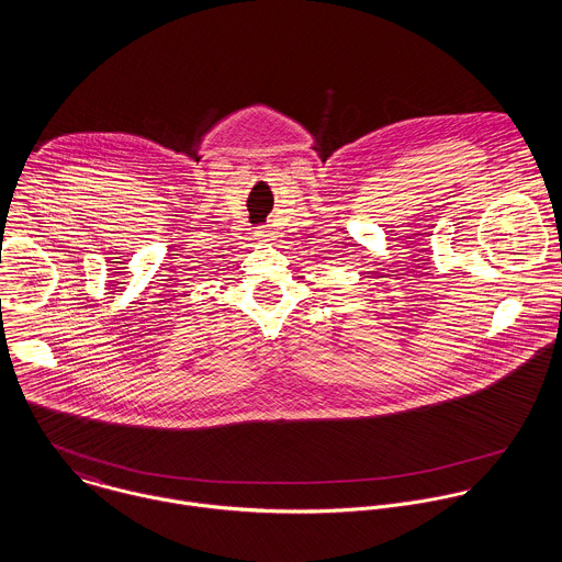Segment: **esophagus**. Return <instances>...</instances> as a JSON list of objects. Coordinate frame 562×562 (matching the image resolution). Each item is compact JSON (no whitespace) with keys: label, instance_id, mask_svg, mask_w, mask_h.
<instances>
[{"label":"esophagus","instance_id":"obj_1","mask_svg":"<svg viewBox=\"0 0 562 562\" xmlns=\"http://www.w3.org/2000/svg\"><path fill=\"white\" fill-rule=\"evenodd\" d=\"M256 236H258V240H267L271 236V229L269 227H258Z\"/></svg>","mask_w":562,"mask_h":562}]
</instances>
